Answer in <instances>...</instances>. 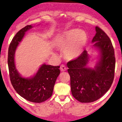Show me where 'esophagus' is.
Here are the masks:
<instances>
[{"label": "esophagus", "mask_w": 122, "mask_h": 122, "mask_svg": "<svg viewBox=\"0 0 122 122\" xmlns=\"http://www.w3.org/2000/svg\"><path fill=\"white\" fill-rule=\"evenodd\" d=\"M60 69H61V71H62V72L65 71L66 70V69H66V67L64 65H61V67H60Z\"/></svg>", "instance_id": "1"}]
</instances>
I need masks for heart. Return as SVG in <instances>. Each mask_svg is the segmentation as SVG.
<instances>
[{"instance_id": "1", "label": "heart", "mask_w": 122, "mask_h": 122, "mask_svg": "<svg viewBox=\"0 0 122 122\" xmlns=\"http://www.w3.org/2000/svg\"><path fill=\"white\" fill-rule=\"evenodd\" d=\"M87 41V35L84 31L72 29L59 36L56 44L59 50L63 51L65 59L72 61L81 55Z\"/></svg>"}]
</instances>
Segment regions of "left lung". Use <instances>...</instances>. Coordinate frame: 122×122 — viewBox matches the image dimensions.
Instances as JSON below:
<instances>
[{"mask_svg":"<svg viewBox=\"0 0 122 122\" xmlns=\"http://www.w3.org/2000/svg\"><path fill=\"white\" fill-rule=\"evenodd\" d=\"M95 29L96 33L92 43L99 55L94 68L87 67L90 56L86 50L67 64L71 93L81 103L93 102L100 98L109 90L114 79L116 61L111 41L99 27Z\"/></svg>","mask_w":122,"mask_h":122,"instance_id":"obj_1","label":"left lung"}]
</instances>
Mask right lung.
<instances>
[{"instance_id": "add662e5", "label": "right lung", "mask_w": 122, "mask_h": 122, "mask_svg": "<svg viewBox=\"0 0 122 122\" xmlns=\"http://www.w3.org/2000/svg\"><path fill=\"white\" fill-rule=\"evenodd\" d=\"M32 27L31 25L26 26L13 37L9 46L7 63L11 82L16 92L27 101L39 103L46 101L52 95L56 81L60 74V66L44 64L36 74L30 78L23 77L18 72L15 61L16 49L26 32Z\"/></svg>"}]
</instances>
